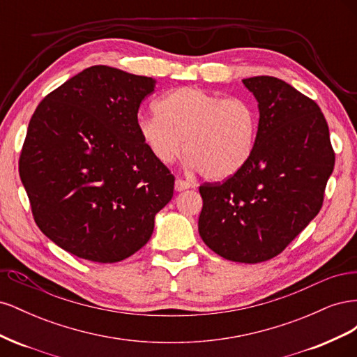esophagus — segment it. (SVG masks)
Returning a JSON list of instances; mask_svg holds the SVG:
<instances>
[{"mask_svg":"<svg viewBox=\"0 0 357 357\" xmlns=\"http://www.w3.org/2000/svg\"><path fill=\"white\" fill-rule=\"evenodd\" d=\"M174 188H176V190L177 192H183V190H186V189H190L192 188V185L189 181H185V180H181V178H177L176 180V185H174Z\"/></svg>","mask_w":357,"mask_h":357,"instance_id":"obj_1","label":"esophagus"}]
</instances>
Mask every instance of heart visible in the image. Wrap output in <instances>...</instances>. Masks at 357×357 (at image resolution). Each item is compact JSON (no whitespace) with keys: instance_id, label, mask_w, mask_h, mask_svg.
<instances>
[{"instance_id":"obj_1","label":"heart","mask_w":357,"mask_h":357,"mask_svg":"<svg viewBox=\"0 0 357 357\" xmlns=\"http://www.w3.org/2000/svg\"><path fill=\"white\" fill-rule=\"evenodd\" d=\"M156 110L138 119V132L160 164H171L185 150L189 169L219 181L250 162L259 131L250 100L185 86L162 96Z\"/></svg>"}]
</instances>
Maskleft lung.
Here are the masks:
<instances>
[{
	"instance_id": "8db88e82",
	"label": "left lung",
	"mask_w": 357,
	"mask_h": 357,
	"mask_svg": "<svg viewBox=\"0 0 357 357\" xmlns=\"http://www.w3.org/2000/svg\"><path fill=\"white\" fill-rule=\"evenodd\" d=\"M257 101L250 162L223 183L199 186L198 231L214 253L259 264L282 253L316 218L335 153L320 107L271 75L243 80Z\"/></svg>"
}]
</instances>
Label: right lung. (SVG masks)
<instances>
[{"label":"right lung","instance_id":"right-lung-1","mask_svg":"<svg viewBox=\"0 0 357 357\" xmlns=\"http://www.w3.org/2000/svg\"><path fill=\"white\" fill-rule=\"evenodd\" d=\"M156 80L107 66L75 74L32 114L19 174L40 231L63 250L114 264L153 234L174 176L138 132Z\"/></svg>","mask_w":357,"mask_h":357}]
</instances>
